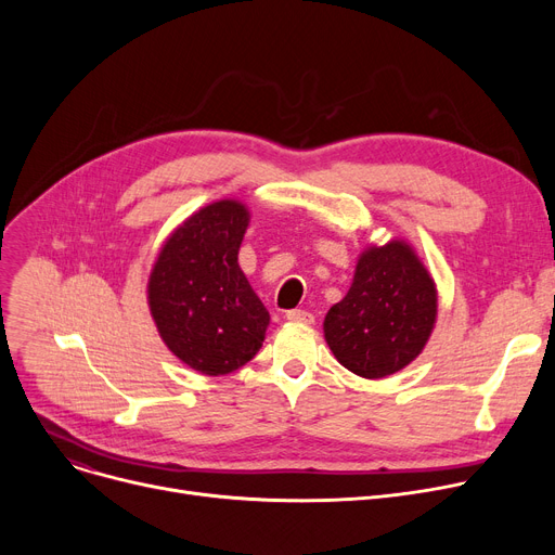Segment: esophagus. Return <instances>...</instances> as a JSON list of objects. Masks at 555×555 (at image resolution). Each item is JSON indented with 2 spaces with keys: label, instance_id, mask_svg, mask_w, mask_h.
<instances>
[{
  "label": "esophagus",
  "instance_id": "esophagus-1",
  "mask_svg": "<svg viewBox=\"0 0 555 555\" xmlns=\"http://www.w3.org/2000/svg\"><path fill=\"white\" fill-rule=\"evenodd\" d=\"M287 322H295V324H312V314L308 310H287L285 312Z\"/></svg>",
  "mask_w": 555,
  "mask_h": 555
}]
</instances>
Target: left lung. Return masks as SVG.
I'll use <instances>...</instances> for the list:
<instances>
[{
    "label": "left lung",
    "instance_id": "left-lung-1",
    "mask_svg": "<svg viewBox=\"0 0 555 555\" xmlns=\"http://www.w3.org/2000/svg\"><path fill=\"white\" fill-rule=\"evenodd\" d=\"M439 293L416 249L404 238L366 245L353 283L324 319L335 360L366 380L412 364L431 337Z\"/></svg>",
    "mask_w": 555,
    "mask_h": 555
}]
</instances>
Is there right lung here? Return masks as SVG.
Segmentation results:
<instances>
[{
  "label": "right lung",
  "instance_id": "add662e5",
  "mask_svg": "<svg viewBox=\"0 0 555 555\" xmlns=\"http://www.w3.org/2000/svg\"><path fill=\"white\" fill-rule=\"evenodd\" d=\"M241 199L191 214L164 241L149 276V308L168 351L202 375H227L262 346L270 312L238 266L249 227Z\"/></svg>",
  "mask_w": 555,
  "mask_h": 555
}]
</instances>
